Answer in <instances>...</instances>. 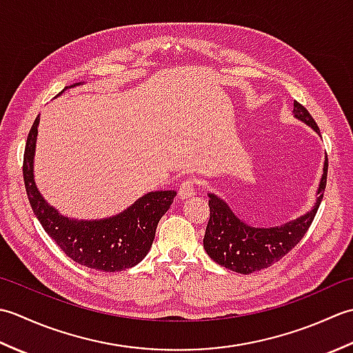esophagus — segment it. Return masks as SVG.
<instances>
[{"label": "esophagus", "mask_w": 353, "mask_h": 353, "mask_svg": "<svg viewBox=\"0 0 353 353\" xmlns=\"http://www.w3.org/2000/svg\"><path fill=\"white\" fill-rule=\"evenodd\" d=\"M196 194V179L188 177L183 179V182L179 186V197L181 199H190Z\"/></svg>", "instance_id": "obj_1"}]
</instances>
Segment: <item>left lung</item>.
Returning <instances> with one entry per match:
<instances>
[{
	"label": "left lung",
	"mask_w": 353,
	"mask_h": 353,
	"mask_svg": "<svg viewBox=\"0 0 353 353\" xmlns=\"http://www.w3.org/2000/svg\"><path fill=\"white\" fill-rule=\"evenodd\" d=\"M294 117L312 127L320 134L317 123L311 114L299 101H294ZM327 179V156L325 159L323 176L317 191V201L308 214L282 226L276 228H252L236 219L229 206L214 194H209V221L203 238L206 253L216 264L232 272L249 274L264 270L281 261L285 254L294 249L308 232L323 199Z\"/></svg>",
	"instance_id": "left-lung-1"
}]
</instances>
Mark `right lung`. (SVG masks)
Wrapping results in <instances>:
<instances>
[{
  "label": "right lung",
  "mask_w": 353,
  "mask_h": 353,
  "mask_svg": "<svg viewBox=\"0 0 353 353\" xmlns=\"http://www.w3.org/2000/svg\"><path fill=\"white\" fill-rule=\"evenodd\" d=\"M37 125L39 117L34 119L27 137L22 174L30 206L43 230L54 239L66 256L80 265L110 273L137 265L152 247L157 223L170 209L176 191L148 192L112 219L99 221L66 219L50 206L36 188L33 154Z\"/></svg>",
  "instance_id": "add662e5"
}]
</instances>
